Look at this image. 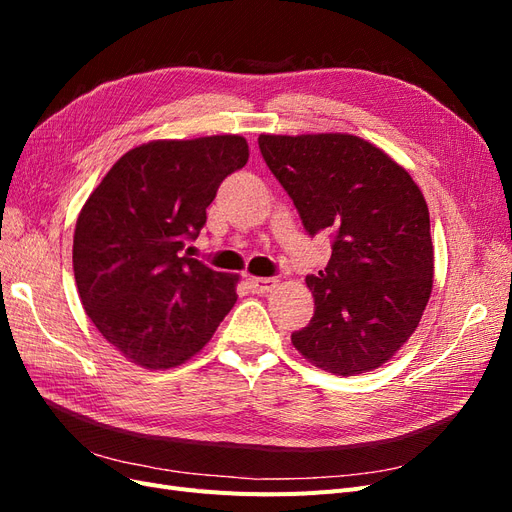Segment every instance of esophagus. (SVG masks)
I'll list each match as a JSON object with an SVG mask.
<instances>
[{
  "label": "esophagus",
  "instance_id": "34e87169",
  "mask_svg": "<svg viewBox=\"0 0 512 512\" xmlns=\"http://www.w3.org/2000/svg\"><path fill=\"white\" fill-rule=\"evenodd\" d=\"M247 282H250V288L256 294H267V292H271L277 286L275 277H250V280H247Z\"/></svg>",
  "mask_w": 512,
  "mask_h": 512
}]
</instances>
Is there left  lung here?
Here are the masks:
<instances>
[{"instance_id":"left-lung-1","label":"left lung","mask_w":512,"mask_h":512,"mask_svg":"<svg viewBox=\"0 0 512 512\" xmlns=\"http://www.w3.org/2000/svg\"><path fill=\"white\" fill-rule=\"evenodd\" d=\"M258 145L309 235L333 232L329 265L305 277L314 318L292 333V346L329 374L378 369L408 342L431 297L423 192L404 166L354 134H260Z\"/></svg>"}]
</instances>
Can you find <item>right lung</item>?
<instances>
[{"label":"right lung","instance_id":"obj_1","mask_svg":"<svg viewBox=\"0 0 512 512\" xmlns=\"http://www.w3.org/2000/svg\"><path fill=\"white\" fill-rule=\"evenodd\" d=\"M247 158L239 134L151 141L123 153L89 194L74 228V280L91 322L130 363H185L237 303L239 275L181 250Z\"/></svg>","mask_w":512,"mask_h":512}]
</instances>
